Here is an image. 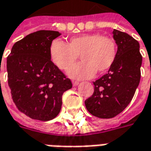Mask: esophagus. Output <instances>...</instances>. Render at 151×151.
<instances>
[{"label":"esophagus","instance_id":"esophagus-1","mask_svg":"<svg viewBox=\"0 0 151 151\" xmlns=\"http://www.w3.org/2000/svg\"><path fill=\"white\" fill-rule=\"evenodd\" d=\"M72 83L73 86H77L79 84V82H77V81H73Z\"/></svg>","mask_w":151,"mask_h":151}]
</instances>
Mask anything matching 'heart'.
Returning a JSON list of instances; mask_svg holds the SVG:
<instances>
[{"instance_id": "b5f03b06", "label": "heart", "mask_w": 151, "mask_h": 151, "mask_svg": "<svg viewBox=\"0 0 151 151\" xmlns=\"http://www.w3.org/2000/svg\"><path fill=\"white\" fill-rule=\"evenodd\" d=\"M49 53L52 61L61 70H67L80 55L82 62L71 67L68 75L75 79H86L111 68L116 56V46L111 38L97 33L84 34L71 38L68 44L60 40H53Z\"/></svg>"}]
</instances>
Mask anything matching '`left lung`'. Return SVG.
Returning a JSON list of instances; mask_svg holds the SVG:
<instances>
[{
  "label": "left lung",
  "mask_w": 151,
  "mask_h": 151,
  "mask_svg": "<svg viewBox=\"0 0 151 151\" xmlns=\"http://www.w3.org/2000/svg\"><path fill=\"white\" fill-rule=\"evenodd\" d=\"M116 60L108 73L94 82L95 91L85 101L90 113L109 119L123 111L132 100L141 78L142 56L139 43L127 33L114 29Z\"/></svg>",
  "instance_id": "8db88e82"
}]
</instances>
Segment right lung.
I'll return each mask as SVG.
<instances>
[{"instance_id": "obj_1", "label": "right lung", "mask_w": 151, "mask_h": 151, "mask_svg": "<svg viewBox=\"0 0 151 151\" xmlns=\"http://www.w3.org/2000/svg\"><path fill=\"white\" fill-rule=\"evenodd\" d=\"M58 31H39L12 47L7 57L8 84L19 111L31 119L48 121L60 113L63 93L72 82L51 60L49 48Z\"/></svg>"}]
</instances>
